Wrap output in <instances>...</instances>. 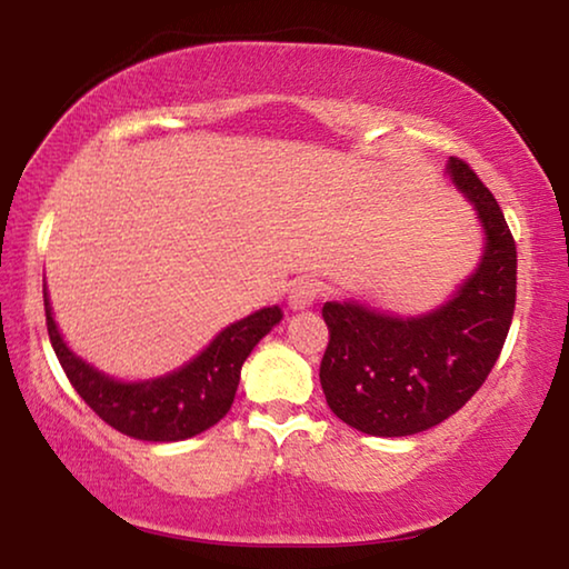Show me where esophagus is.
<instances>
[{"mask_svg": "<svg viewBox=\"0 0 569 569\" xmlns=\"http://www.w3.org/2000/svg\"><path fill=\"white\" fill-rule=\"evenodd\" d=\"M319 296L321 283L311 281V278H303V281H298L291 291H288V306H291V311H306V308H311L316 303Z\"/></svg>", "mask_w": 569, "mask_h": 569, "instance_id": "esophagus-1", "label": "esophagus"}]
</instances>
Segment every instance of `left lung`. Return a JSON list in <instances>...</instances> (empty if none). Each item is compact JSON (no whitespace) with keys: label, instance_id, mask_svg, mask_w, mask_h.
<instances>
[{"label":"left lung","instance_id":"1","mask_svg":"<svg viewBox=\"0 0 569 569\" xmlns=\"http://www.w3.org/2000/svg\"><path fill=\"white\" fill-rule=\"evenodd\" d=\"M447 178L481 226V256L455 293L423 313H389L359 301H326L331 341L321 387L331 411L371 437H411L475 397L502 351L517 296V248L497 200L467 162Z\"/></svg>","mask_w":569,"mask_h":569}]
</instances>
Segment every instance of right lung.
<instances>
[{
	"label": "right lung",
	"mask_w": 569,
	"mask_h": 569,
	"mask_svg": "<svg viewBox=\"0 0 569 569\" xmlns=\"http://www.w3.org/2000/svg\"><path fill=\"white\" fill-rule=\"evenodd\" d=\"M44 313L52 349L84 403L112 429L140 441H182L203 435L226 417L236 399L240 369L256 343L281 323V306H266L226 326L203 351L152 379H114L77 356L54 321L44 283Z\"/></svg>",
	"instance_id": "right-lung-1"
}]
</instances>
